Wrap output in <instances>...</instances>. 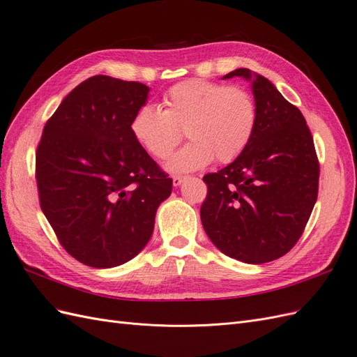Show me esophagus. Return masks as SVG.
I'll use <instances>...</instances> for the list:
<instances>
[{
  "mask_svg": "<svg viewBox=\"0 0 357 357\" xmlns=\"http://www.w3.org/2000/svg\"><path fill=\"white\" fill-rule=\"evenodd\" d=\"M185 178L186 177H183V176H174L172 177V185H174L176 188H178L183 181H185Z\"/></svg>",
  "mask_w": 357,
  "mask_h": 357,
  "instance_id": "1",
  "label": "esophagus"
}]
</instances>
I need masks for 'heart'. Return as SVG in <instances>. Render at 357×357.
<instances>
[{"label": "heart", "instance_id": "heart-1", "mask_svg": "<svg viewBox=\"0 0 357 357\" xmlns=\"http://www.w3.org/2000/svg\"><path fill=\"white\" fill-rule=\"evenodd\" d=\"M164 110L152 105L139 109L131 121L137 143L156 159L171 155L181 139L190 142L167 162L171 172H189L238 158L252 142L257 107L244 89L193 79L178 83L164 96Z\"/></svg>", "mask_w": 357, "mask_h": 357}]
</instances>
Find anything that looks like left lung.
<instances>
[{
    "mask_svg": "<svg viewBox=\"0 0 357 357\" xmlns=\"http://www.w3.org/2000/svg\"><path fill=\"white\" fill-rule=\"evenodd\" d=\"M257 107L252 142L228 167L204 176L201 222L222 253L244 264L284 256L304 232L319 190V160L302 113L264 75L238 68Z\"/></svg>",
    "mask_w": 357,
    "mask_h": 357,
    "instance_id": "1",
    "label": "left lung"
}]
</instances>
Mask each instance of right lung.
Instances as JSON below:
<instances>
[{"label":"right lung","mask_w":357,"mask_h":357,"mask_svg":"<svg viewBox=\"0 0 357 357\" xmlns=\"http://www.w3.org/2000/svg\"><path fill=\"white\" fill-rule=\"evenodd\" d=\"M150 88L93 75L62 100L36 155L40 205L62 247L79 262L113 268L149 243L156 210L172 190L131 132Z\"/></svg>","instance_id":"1"}]
</instances>
